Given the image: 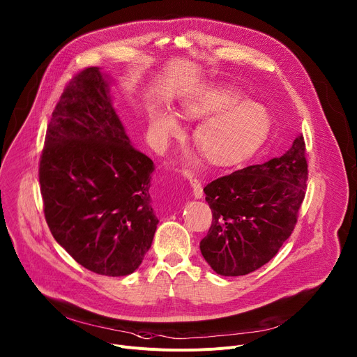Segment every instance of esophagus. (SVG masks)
Wrapping results in <instances>:
<instances>
[{
  "instance_id": "esophagus-1",
  "label": "esophagus",
  "mask_w": 357,
  "mask_h": 357,
  "mask_svg": "<svg viewBox=\"0 0 357 357\" xmlns=\"http://www.w3.org/2000/svg\"><path fill=\"white\" fill-rule=\"evenodd\" d=\"M189 185H190V188H192L193 197H195V198H202V195H204L202 183H201L198 179H190V181H189Z\"/></svg>"
}]
</instances>
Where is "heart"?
<instances>
[{"mask_svg": "<svg viewBox=\"0 0 357 357\" xmlns=\"http://www.w3.org/2000/svg\"><path fill=\"white\" fill-rule=\"evenodd\" d=\"M179 115L201 121L192 134V145L213 168H231L250 159L268 139L271 116L259 104L242 101L229 88H206L183 100ZM181 132L176 116L156 109L149 115V134L155 146L165 151Z\"/></svg>", "mask_w": 357, "mask_h": 357, "instance_id": "obj_1", "label": "heart"}]
</instances>
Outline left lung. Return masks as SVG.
Segmentation results:
<instances>
[{
	"mask_svg": "<svg viewBox=\"0 0 357 357\" xmlns=\"http://www.w3.org/2000/svg\"><path fill=\"white\" fill-rule=\"evenodd\" d=\"M306 181L301 135L280 158L208 183L212 223L199 246L211 268L222 276H242L268 264L295 229Z\"/></svg>",
	"mask_w": 357,
	"mask_h": 357,
	"instance_id": "left-lung-1",
	"label": "left lung"
}]
</instances>
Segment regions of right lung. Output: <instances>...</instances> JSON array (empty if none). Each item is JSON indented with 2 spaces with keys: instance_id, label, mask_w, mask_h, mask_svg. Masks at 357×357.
I'll return each instance as SVG.
<instances>
[{
  "instance_id": "obj_1",
  "label": "right lung",
  "mask_w": 357,
  "mask_h": 357,
  "mask_svg": "<svg viewBox=\"0 0 357 357\" xmlns=\"http://www.w3.org/2000/svg\"><path fill=\"white\" fill-rule=\"evenodd\" d=\"M100 68L73 77L40 158L44 215L55 241L85 269L126 276L152 245L153 162L131 145Z\"/></svg>"
}]
</instances>
